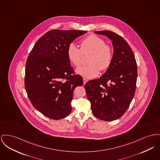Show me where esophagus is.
Wrapping results in <instances>:
<instances>
[{"label": "esophagus", "instance_id": "34e87169", "mask_svg": "<svg viewBox=\"0 0 160 160\" xmlns=\"http://www.w3.org/2000/svg\"><path fill=\"white\" fill-rule=\"evenodd\" d=\"M83 85H85V83L88 82V80L86 78H83Z\"/></svg>", "mask_w": 160, "mask_h": 160}]
</instances>
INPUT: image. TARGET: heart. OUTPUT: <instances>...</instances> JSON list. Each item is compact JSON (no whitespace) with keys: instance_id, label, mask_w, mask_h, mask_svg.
Returning a JSON list of instances; mask_svg holds the SVG:
<instances>
[{"instance_id":"1","label":"heart","mask_w":160,"mask_h":160,"mask_svg":"<svg viewBox=\"0 0 160 160\" xmlns=\"http://www.w3.org/2000/svg\"><path fill=\"white\" fill-rule=\"evenodd\" d=\"M106 41L97 35L91 34L81 41L80 48L74 43L69 45L67 57L74 66H79L82 62L83 54L91 53L89 57L88 65L77 69L76 72L82 77L91 78L98 75L100 71L107 70L112 62V48L106 44Z\"/></svg>"}]
</instances>
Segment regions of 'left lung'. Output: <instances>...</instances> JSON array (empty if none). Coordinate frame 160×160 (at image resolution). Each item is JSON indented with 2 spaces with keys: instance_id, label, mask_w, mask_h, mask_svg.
Masks as SVG:
<instances>
[{
  "instance_id": "left-lung-1",
  "label": "left lung",
  "mask_w": 160,
  "mask_h": 160,
  "mask_svg": "<svg viewBox=\"0 0 160 160\" xmlns=\"http://www.w3.org/2000/svg\"><path fill=\"white\" fill-rule=\"evenodd\" d=\"M112 40V62L100 78L85 85L88 99L95 117L106 122L120 118L135 95L137 65L131 48L123 38L110 31H95Z\"/></svg>"
}]
</instances>
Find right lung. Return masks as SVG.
Instances as JSON below:
<instances>
[{
	"mask_svg": "<svg viewBox=\"0 0 160 160\" xmlns=\"http://www.w3.org/2000/svg\"><path fill=\"white\" fill-rule=\"evenodd\" d=\"M85 31H48L31 51L25 66V88L33 106L46 117L60 120L72 110L73 92L83 85L67 57V49Z\"/></svg>",
	"mask_w": 160,
	"mask_h": 160,
	"instance_id": "right-lung-1",
	"label": "right lung"
}]
</instances>
